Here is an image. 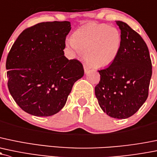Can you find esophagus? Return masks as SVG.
Returning <instances> with one entry per match:
<instances>
[{
    "label": "esophagus",
    "instance_id": "esophagus-1",
    "mask_svg": "<svg viewBox=\"0 0 157 157\" xmlns=\"http://www.w3.org/2000/svg\"><path fill=\"white\" fill-rule=\"evenodd\" d=\"M84 72H85V74H87L89 72V71H90V67H87L86 65H84Z\"/></svg>",
    "mask_w": 157,
    "mask_h": 157
}]
</instances>
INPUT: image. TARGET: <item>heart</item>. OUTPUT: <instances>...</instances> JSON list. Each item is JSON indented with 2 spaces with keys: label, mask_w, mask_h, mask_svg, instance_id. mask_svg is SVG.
Masks as SVG:
<instances>
[{
  "label": "heart",
  "mask_w": 157,
  "mask_h": 157,
  "mask_svg": "<svg viewBox=\"0 0 157 157\" xmlns=\"http://www.w3.org/2000/svg\"><path fill=\"white\" fill-rule=\"evenodd\" d=\"M121 42V34L117 29L91 22L74 31L67 46L79 55H85L89 65L101 68L115 62Z\"/></svg>",
  "instance_id": "obj_1"
}]
</instances>
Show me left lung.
Listing matches in <instances>:
<instances>
[{"label":"left lung","mask_w":157,"mask_h":157,"mask_svg":"<svg viewBox=\"0 0 157 157\" xmlns=\"http://www.w3.org/2000/svg\"><path fill=\"white\" fill-rule=\"evenodd\" d=\"M121 31V47L115 62L98 71L95 94L100 108L110 117L126 119L142 106L148 96L152 64L142 37L126 22L116 21Z\"/></svg>","instance_id":"8db88e82"}]
</instances>
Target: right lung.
<instances>
[{
	"label": "right lung",
	"instance_id": "add662e5",
	"mask_svg": "<svg viewBox=\"0 0 157 157\" xmlns=\"http://www.w3.org/2000/svg\"><path fill=\"white\" fill-rule=\"evenodd\" d=\"M71 22H41L19 34L6 62L8 89L24 111L49 117L60 111L76 81L83 77L82 64L64 56Z\"/></svg>",
	"mask_w": 157,
	"mask_h": 157
}]
</instances>
